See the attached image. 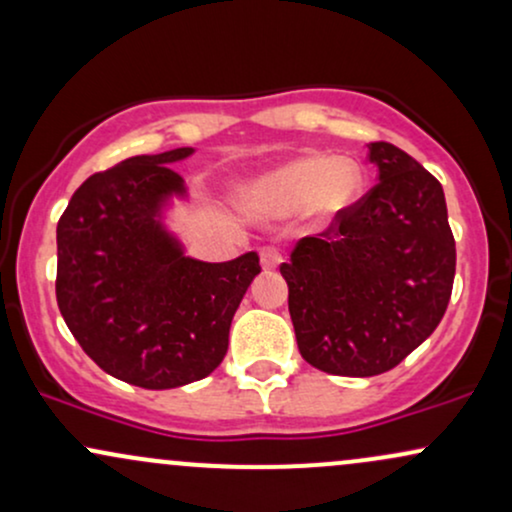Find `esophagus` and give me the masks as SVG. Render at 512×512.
<instances>
[{"label":"esophagus","instance_id":"esophagus-1","mask_svg":"<svg viewBox=\"0 0 512 512\" xmlns=\"http://www.w3.org/2000/svg\"><path fill=\"white\" fill-rule=\"evenodd\" d=\"M260 262L264 269H276L284 262V255H281V250L276 245H264V248H260Z\"/></svg>","mask_w":512,"mask_h":512}]
</instances>
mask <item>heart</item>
Masks as SVG:
<instances>
[{
    "label": "heart",
    "mask_w": 512,
    "mask_h": 512,
    "mask_svg": "<svg viewBox=\"0 0 512 512\" xmlns=\"http://www.w3.org/2000/svg\"><path fill=\"white\" fill-rule=\"evenodd\" d=\"M363 187V170L351 158L301 156L272 170L250 187L255 204L274 209L310 207L320 214H337L358 197Z\"/></svg>",
    "instance_id": "1"
}]
</instances>
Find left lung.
Masks as SVG:
<instances>
[{
  "label": "left lung",
  "instance_id": "1",
  "mask_svg": "<svg viewBox=\"0 0 512 512\" xmlns=\"http://www.w3.org/2000/svg\"><path fill=\"white\" fill-rule=\"evenodd\" d=\"M368 151L378 185L281 264L298 351L317 370L349 378L385 373L424 344L455 279L440 182L395 144Z\"/></svg>",
  "mask_w": 512,
  "mask_h": 512
}]
</instances>
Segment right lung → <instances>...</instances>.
<instances>
[{"mask_svg":"<svg viewBox=\"0 0 512 512\" xmlns=\"http://www.w3.org/2000/svg\"><path fill=\"white\" fill-rule=\"evenodd\" d=\"M195 149L132 156L91 175L57 223V305L105 373L144 390L207 378L262 272L257 252L231 262L185 255L163 226L170 197H187L173 163Z\"/></svg>","mask_w":512,"mask_h":512,"instance_id":"obj_1","label":"right lung"}]
</instances>
